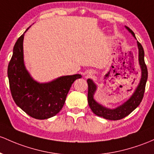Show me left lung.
I'll return each mask as SVG.
<instances>
[{
	"label": "left lung",
	"mask_w": 154,
	"mask_h": 154,
	"mask_svg": "<svg viewBox=\"0 0 154 154\" xmlns=\"http://www.w3.org/2000/svg\"><path fill=\"white\" fill-rule=\"evenodd\" d=\"M125 28L136 38L132 30L127 26H125ZM137 43L138 47V60H139V65L140 69H141V78H140L137 87L136 88L132 95L130 96L129 99L124 103L118 106L117 107L113 108V109L106 107L102 104L98 103L94 99V94L97 90V86L93 80L91 79L87 80L88 85V102L89 107L91 110L96 116L107 120H112V121L122 119L126 116H129L132 111H134L142 102L143 95H144L145 89H146V82L148 80V69H147V66L145 63V53L143 46L140 42H137Z\"/></svg>",
	"instance_id": "1"
}]
</instances>
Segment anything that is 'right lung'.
I'll return each mask as SVG.
<instances>
[{
	"label": "right lung",
	"instance_id": "right-lung-1",
	"mask_svg": "<svg viewBox=\"0 0 154 154\" xmlns=\"http://www.w3.org/2000/svg\"><path fill=\"white\" fill-rule=\"evenodd\" d=\"M25 33L15 43L8 66L10 90L17 105L28 116L36 119H47L61 110L72 85L82 76L78 74L62 76L48 82L35 80L24 63Z\"/></svg>",
	"mask_w": 154,
	"mask_h": 154
}]
</instances>
